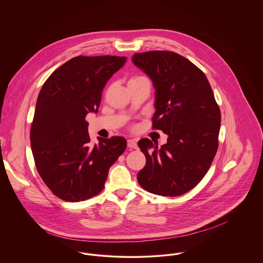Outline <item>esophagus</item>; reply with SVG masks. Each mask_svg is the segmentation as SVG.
I'll return each mask as SVG.
<instances>
[{
  "label": "esophagus",
  "instance_id": "obj_1",
  "mask_svg": "<svg viewBox=\"0 0 263 263\" xmlns=\"http://www.w3.org/2000/svg\"><path fill=\"white\" fill-rule=\"evenodd\" d=\"M127 146H128L129 148H131V149H137V142H136L135 140L129 139V140H127Z\"/></svg>",
  "mask_w": 263,
  "mask_h": 263
}]
</instances>
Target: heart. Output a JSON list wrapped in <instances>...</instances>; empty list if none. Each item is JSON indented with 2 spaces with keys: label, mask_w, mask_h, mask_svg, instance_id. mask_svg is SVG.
<instances>
[{
  "label": "heart",
  "mask_w": 263,
  "mask_h": 263,
  "mask_svg": "<svg viewBox=\"0 0 263 263\" xmlns=\"http://www.w3.org/2000/svg\"><path fill=\"white\" fill-rule=\"evenodd\" d=\"M139 78H142V77H135V78H132L131 80H136V79H139Z\"/></svg>",
  "instance_id": "b5f03b06"
}]
</instances>
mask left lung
Returning a JSON list of instances; mask_svg holds the SVG:
<instances>
[{
  "label": "left lung",
  "mask_w": 263,
  "mask_h": 263,
  "mask_svg": "<svg viewBox=\"0 0 263 263\" xmlns=\"http://www.w3.org/2000/svg\"><path fill=\"white\" fill-rule=\"evenodd\" d=\"M132 61L150 77L155 88L153 128L166 134L161 148L141 139L146 165L139 184L151 193L179 196L207 174L218 150L221 112L205 74L171 51L135 53Z\"/></svg>",
  "instance_id": "obj_1"
}]
</instances>
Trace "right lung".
Instances as JSON below:
<instances>
[{"mask_svg":"<svg viewBox=\"0 0 263 263\" xmlns=\"http://www.w3.org/2000/svg\"><path fill=\"white\" fill-rule=\"evenodd\" d=\"M126 57L77 56L56 69L38 95L30 145L38 174L57 197L87 200L104 187L109 167L125 151V138L92 145L86 116L98 112L102 89Z\"/></svg>","mask_w":263,"mask_h":263,"instance_id":"obj_1","label":"right lung"}]
</instances>
